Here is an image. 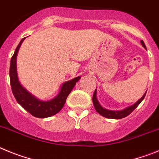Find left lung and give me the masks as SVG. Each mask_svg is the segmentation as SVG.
Here are the masks:
<instances>
[{
  "label": "left lung",
  "mask_w": 159,
  "mask_h": 159,
  "mask_svg": "<svg viewBox=\"0 0 159 159\" xmlns=\"http://www.w3.org/2000/svg\"><path fill=\"white\" fill-rule=\"evenodd\" d=\"M141 43H142L143 47L144 48H146L145 43H144L143 41L141 40ZM146 93H147V92L144 93V95L143 96V97H141V98H140V99L135 104H133V105L125 108V109L121 110V111H110V110H107L105 109V108H102V107L100 105L99 103H98V101H97V97H96L97 90L96 89H95V92H94L93 93V102L96 111H97L100 115L102 116L106 117V118H109V119H122L126 116H128V115H130V114H131V112H132V111H134L137 107H138L139 104L140 103H141V101L144 99Z\"/></svg>",
  "instance_id": "1"
}]
</instances>
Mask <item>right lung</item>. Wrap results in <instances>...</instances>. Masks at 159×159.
<instances>
[{
  "instance_id": "right-lung-1",
  "label": "right lung",
  "mask_w": 159,
  "mask_h": 159,
  "mask_svg": "<svg viewBox=\"0 0 159 159\" xmlns=\"http://www.w3.org/2000/svg\"><path fill=\"white\" fill-rule=\"evenodd\" d=\"M24 39L25 38L22 39L19 45L17 46L16 49L11 58V62H10L9 76L12 93H13L17 102L33 116L38 117V118H46V117L52 116L58 113V111L62 109L65 104L66 101L67 97L70 93L76 82H78V80L81 78L77 77L70 81L63 83L59 93L57 95L56 97L51 101H41L36 99L35 97L29 93L25 89L23 88L22 85L20 84L19 81H18V78H17L16 55L20 49V47L21 46V43H23Z\"/></svg>"
}]
</instances>
